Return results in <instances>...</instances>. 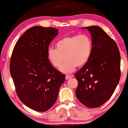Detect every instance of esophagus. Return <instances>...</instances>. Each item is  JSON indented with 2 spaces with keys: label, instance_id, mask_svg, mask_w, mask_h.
Returning <instances> with one entry per match:
<instances>
[{
  "label": "esophagus",
  "instance_id": "obj_1",
  "mask_svg": "<svg viewBox=\"0 0 128 128\" xmlns=\"http://www.w3.org/2000/svg\"><path fill=\"white\" fill-rule=\"evenodd\" d=\"M71 76H70V75H66V76H65V79L66 80H69V79H70V78H71Z\"/></svg>",
  "mask_w": 128,
  "mask_h": 128
}]
</instances>
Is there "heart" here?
Masks as SVG:
<instances>
[{"instance_id": "obj_1", "label": "heart", "mask_w": 128, "mask_h": 128, "mask_svg": "<svg viewBox=\"0 0 128 128\" xmlns=\"http://www.w3.org/2000/svg\"><path fill=\"white\" fill-rule=\"evenodd\" d=\"M56 48L47 50V58L55 68L59 67L66 59L59 69L64 74L72 73L77 66L86 65L92 53V40L86 34L65 36L56 42Z\"/></svg>"}]
</instances>
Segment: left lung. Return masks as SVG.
<instances>
[{
	"mask_svg": "<svg viewBox=\"0 0 128 128\" xmlns=\"http://www.w3.org/2000/svg\"><path fill=\"white\" fill-rule=\"evenodd\" d=\"M90 32L92 53L90 60L75 74V94L82 104L98 108L111 97L120 78V55L118 46L98 26L82 27Z\"/></svg>",
	"mask_w": 128,
	"mask_h": 128,
	"instance_id": "8db88e82",
	"label": "left lung"
}]
</instances>
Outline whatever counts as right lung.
Here are the masks:
<instances>
[{"label":"right lung","instance_id":"obj_1","mask_svg":"<svg viewBox=\"0 0 128 128\" xmlns=\"http://www.w3.org/2000/svg\"><path fill=\"white\" fill-rule=\"evenodd\" d=\"M58 31L32 26L19 38L12 52L10 72L17 95L26 106L37 112H46L54 105L65 80V75L47 58L48 46Z\"/></svg>","mask_w":128,"mask_h":128}]
</instances>
